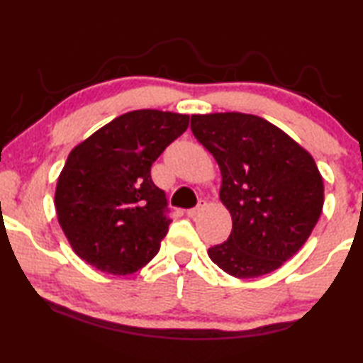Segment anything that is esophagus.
Segmentation results:
<instances>
[{
  "instance_id": "esophagus-1",
  "label": "esophagus",
  "mask_w": 363,
  "mask_h": 363,
  "mask_svg": "<svg viewBox=\"0 0 363 363\" xmlns=\"http://www.w3.org/2000/svg\"><path fill=\"white\" fill-rule=\"evenodd\" d=\"M205 206H206V201L205 200H200L199 203H196L195 208H190V210H187V216L189 218H195L196 214H199L201 210H203Z\"/></svg>"
}]
</instances>
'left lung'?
<instances>
[{
	"label": "left lung",
	"instance_id": "left-lung-1",
	"mask_svg": "<svg viewBox=\"0 0 363 363\" xmlns=\"http://www.w3.org/2000/svg\"><path fill=\"white\" fill-rule=\"evenodd\" d=\"M190 130L219 164V196L232 216L229 238L208 250L211 261L237 279L279 269L320 218L323 181L314 158L256 115H192Z\"/></svg>",
	"mask_w": 363,
	"mask_h": 363
}]
</instances>
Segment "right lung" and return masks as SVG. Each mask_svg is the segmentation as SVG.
Returning <instances> with one entry per match:
<instances>
[{
    "instance_id": "1",
    "label": "right lung",
    "mask_w": 363,
    "mask_h": 363,
    "mask_svg": "<svg viewBox=\"0 0 363 363\" xmlns=\"http://www.w3.org/2000/svg\"><path fill=\"white\" fill-rule=\"evenodd\" d=\"M187 126L189 115L134 110L70 152L54 203L83 261L102 272L128 275L155 257L171 218L150 168Z\"/></svg>"
}]
</instances>
